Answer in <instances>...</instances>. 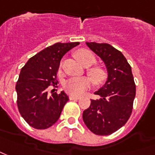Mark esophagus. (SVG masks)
Returning a JSON list of instances; mask_svg holds the SVG:
<instances>
[{"mask_svg": "<svg viewBox=\"0 0 155 155\" xmlns=\"http://www.w3.org/2000/svg\"><path fill=\"white\" fill-rule=\"evenodd\" d=\"M69 99L71 100V101H72V100H74V101H77V100H79L80 98H79V96H75V95H70V96H69Z\"/></svg>", "mask_w": 155, "mask_h": 155, "instance_id": "obj_1", "label": "esophagus"}]
</instances>
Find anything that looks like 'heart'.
Instances as JSON below:
<instances>
[{
	"mask_svg": "<svg viewBox=\"0 0 155 155\" xmlns=\"http://www.w3.org/2000/svg\"><path fill=\"white\" fill-rule=\"evenodd\" d=\"M77 60L84 66H90L95 62L94 54L87 49H79L75 53ZM88 74L94 84L99 85L107 79V72L101 66H93L88 70ZM88 78H73L67 80L64 84L65 90L72 95H80L90 86Z\"/></svg>",
	"mask_w": 155,
	"mask_h": 155,
	"instance_id": "obj_1",
	"label": "heart"
}]
</instances>
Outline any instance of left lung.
I'll use <instances>...</instances> for the list:
<instances>
[{"label":"left lung","mask_w":155,"mask_h":155,"mask_svg":"<svg viewBox=\"0 0 155 155\" xmlns=\"http://www.w3.org/2000/svg\"><path fill=\"white\" fill-rule=\"evenodd\" d=\"M87 46L103 61L107 80L94 94L89 108L84 111L86 126L98 136H108L128 121L133 108L136 84L131 67L123 54L108 43L86 42Z\"/></svg>","instance_id":"obj_1"}]
</instances>
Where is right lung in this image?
<instances>
[{
	"instance_id": "1",
	"label": "right lung",
	"mask_w": 155,
	"mask_h": 155,
	"mask_svg": "<svg viewBox=\"0 0 155 155\" xmlns=\"http://www.w3.org/2000/svg\"><path fill=\"white\" fill-rule=\"evenodd\" d=\"M79 42H57L31 57L23 66L16 84L18 111L29 125L37 130L49 128L57 122L68 101L64 91L48 93L57 84V71L62 57Z\"/></svg>"
}]
</instances>
